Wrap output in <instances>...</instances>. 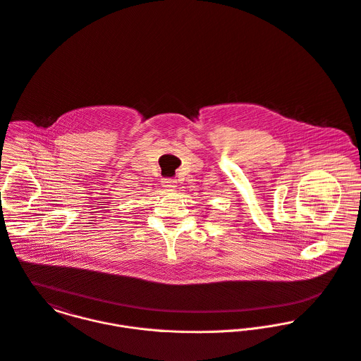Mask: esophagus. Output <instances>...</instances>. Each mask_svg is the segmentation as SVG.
Returning a JSON list of instances; mask_svg holds the SVG:
<instances>
[{"label": "esophagus", "mask_w": 361, "mask_h": 361, "mask_svg": "<svg viewBox=\"0 0 361 361\" xmlns=\"http://www.w3.org/2000/svg\"><path fill=\"white\" fill-rule=\"evenodd\" d=\"M162 186L166 189V190H173L176 188V180L175 179H164L162 180Z\"/></svg>", "instance_id": "1"}]
</instances>
